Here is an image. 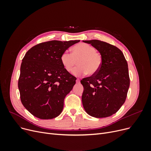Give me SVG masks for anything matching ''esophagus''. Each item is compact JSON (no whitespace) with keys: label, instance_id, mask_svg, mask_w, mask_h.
I'll return each mask as SVG.
<instances>
[{"label":"esophagus","instance_id":"obj_1","mask_svg":"<svg viewBox=\"0 0 151 151\" xmlns=\"http://www.w3.org/2000/svg\"><path fill=\"white\" fill-rule=\"evenodd\" d=\"M76 83H80V79L77 78V79H76Z\"/></svg>","mask_w":151,"mask_h":151}]
</instances>
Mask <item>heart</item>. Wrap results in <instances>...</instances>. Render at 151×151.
Returning <instances> with one entry per match:
<instances>
[{"label":"heart","instance_id":"obj_1","mask_svg":"<svg viewBox=\"0 0 151 151\" xmlns=\"http://www.w3.org/2000/svg\"><path fill=\"white\" fill-rule=\"evenodd\" d=\"M78 61L76 67L72 73L81 76L88 73L89 75L96 74L100 69L103 58L101 54L89 44L80 43L71 48V54L63 52L60 56V62L63 68L71 72Z\"/></svg>","mask_w":151,"mask_h":151}]
</instances>
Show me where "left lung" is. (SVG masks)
<instances>
[{"mask_svg": "<svg viewBox=\"0 0 151 151\" xmlns=\"http://www.w3.org/2000/svg\"><path fill=\"white\" fill-rule=\"evenodd\" d=\"M102 55L98 72L83 78L82 102L86 112L97 117L115 114L125 101L130 86L128 64L122 52L115 46L98 40H83Z\"/></svg>", "mask_w": 151, "mask_h": 151, "instance_id": "1", "label": "left lung"}]
</instances>
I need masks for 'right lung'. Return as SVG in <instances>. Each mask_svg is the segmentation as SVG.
I'll use <instances>...</instances> for the list:
<instances>
[{"label":"right lung","mask_w":151,"mask_h":151,"mask_svg":"<svg viewBox=\"0 0 151 151\" xmlns=\"http://www.w3.org/2000/svg\"><path fill=\"white\" fill-rule=\"evenodd\" d=\"M80 40H52L38 44L22 59L18 80L23 106L34 116L51 119L63 110V101L76 78L63 68L62 54Z\"/></svg>","instance_id":"obj_1"}]
</instances>
